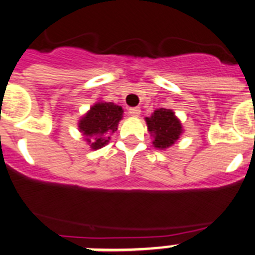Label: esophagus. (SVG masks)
Returning <instances> with one entry per match:
<instances>
[{
	"mask_svg": "<svg viewBox=\"0 0 255 255\" xmlns=\"http://www.w3.org/2000/svg\"><path fill=\"white\" fill-rule=\"evenodd\" d=\"M128 112H129L130 116L138 117L139 115H140V108H139V107H130L129 110H128Z\"/></svg>",
	"mask_w": 255,
	"mask_h": 255,
	"instance_id": "esophagus-1",
	"label": "esophagus"
}]
</instances>
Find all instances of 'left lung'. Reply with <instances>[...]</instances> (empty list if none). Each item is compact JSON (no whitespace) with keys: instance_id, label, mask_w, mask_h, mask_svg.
Segmentation results:
<instances>
[{"instance_id":"left-lung-1","label":"left lung","mask_w":255,"mask_h":255,"mask_svg":"<svg viewBox=\"0 0 255 255\" xmlns=\"http://www.w3.org/2000/svg\"><path fill=\"white\" fill-rule=\"evenodd\" d=\"M148 131L153 138V147L164 150L172 147L184 132L181 121L175 112L167 108L155 110L149 117H145Z\"/></svg>"}]
</instances>
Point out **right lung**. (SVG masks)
<instances>
[{
	"label": "right lung",
	"instance_id": "add662e5",
	"mask_svg": "<svg viewBox=\"0 0 255 255\" xmlns=\"http://www.w3.org/2000/svg\"><path fill=\"white\" fill-rule=\"evenodd\" d=\"M124 110L121 106L112 102H96L89 111L80 117L78 123L79 131L92 150L101 149L108 144L111 136L117 130L119 123L123 120Z\"/></svg>",
	"mask_w": 255,
	"mask_h": 255
}]
</instances>
